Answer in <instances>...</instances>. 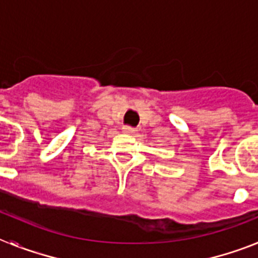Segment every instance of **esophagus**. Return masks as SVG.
<instances>
[{
	"label": "esophagus",
	"instance_id": "34e87169",
	"mask_svg": "<svg viewBox=\"0 0 258 258\" xmlns=\"http://www.w3.org/2000/svg\"><path fill=\"white\" fill-rule=\"evenodd\" d=\"M122 131H124V133H126V134H133L134 132H136V129L132 126H129V125H125V126H122Z\"/></svg>",
	"mask_w": 258,
	"mask_h": 258
}]
</instances>
